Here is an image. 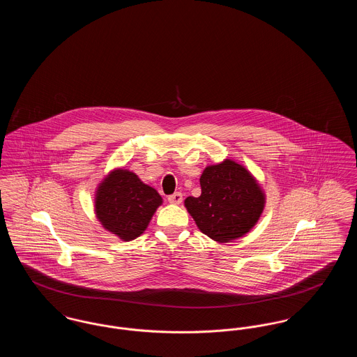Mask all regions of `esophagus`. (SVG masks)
<instances>
[{"label": "esophagus", "instance_id": "34e87169", "mask_svg": "<svg viewBox=\"0 0 357 357\" xmlns=\"http://www.w3.org/2000/svg\"><path fill=\"white\" fill-rule=\"evenodd\" d=\"M183 201V195L182 192H174L172 195L169 197V202L174 204H179Z\"/></svg>", "mask_w": 357, "mask_h": 357}]
</instances>
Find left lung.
I'll use <instances>...</instances> for the list:
<instances>
[{
	"label": "left lung",
	"instance_id": "left-lung-1",
	"mask_svg": "<svg viewBox=\"0 0 357 357\" xmlns=\"http://www.w3.org/2000/svg\"><path fill=\"white\" fill-rule=\"evenodd\" d=\"M199 182L201 195L188 197L185 206L204 234L225 243L243 237L255 227L266 198L245 166L225 159L207 166Z\"/></svg>",
	"mask_w": 357,
	"mask_h": 357
}]
</instances>
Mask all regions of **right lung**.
<instances>
[{"label": "right lung", "instance_id": "right-lung-1", "mask_svg": "<svg viewBox=\"0 0 357 357\" xmlns=\"http://www.w3.org/2000/svg\"><path fill=\"white\" fill-rule=\"evenodd\" d=\"M162 202L159 192L135 172L115 169L96 188L95 214L105 230L121 241H132L144 233Z\"/></svg>", "mask_w": 357, "mask_h": 357}]
</instances>
